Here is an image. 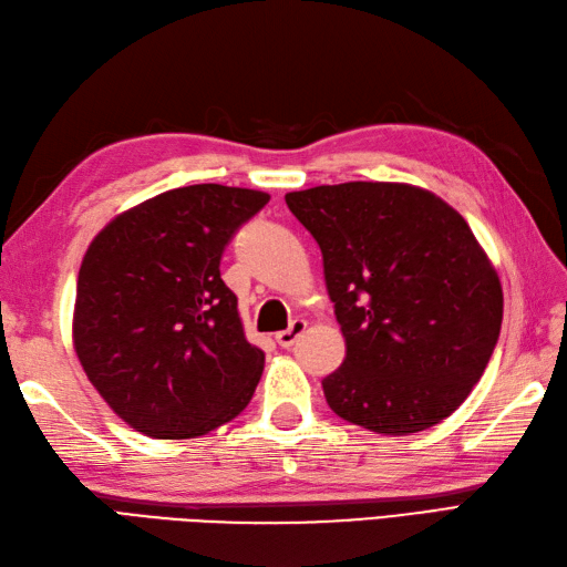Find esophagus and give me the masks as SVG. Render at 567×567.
I'll return each instance as SVG.
<instances>
[{"mask_svg": "<svg viewBox=\"0 0 567 567\" xmlns=\"http://www.w3.org/2000/svg\"><path fill=\"white\" fill-rule=\"evenodd\" d=\"M308 329V322L306 320H293L291 327L284 329V331H276V343H279L281 349H291L296 339L302 334V331Z\"/></svg>", "mask_w": 567, "mask_h": 567, "instance_id": "1", "label": "esophagus"}]
</instances>
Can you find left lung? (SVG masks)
Returning <instances> with one entry per match:
<instances>
[{"label": "left lung", "mask_w": 567, "mask_h": 567, "mask_svg": "<svg viewBox=\"0 0 567 567\" xmlns=\"http://www.w3.org/2000/svg\"><path fill=\"white\" fill-rule=\"evenodd\" d=\"M310 230L347 358L322 380L329 409L382 435L433 427L486 370L503 286L457 209L406 183L288 192Z\"/></svg>", "instance_id": "1"}]
</instances>
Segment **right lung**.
I'll return each instance as SVG.
<instances>
[{
    "label": "right lung",
    "instance_id": "obj_1",
    "mask_svg": "<svg viewBox=\"0 0 567 567\" xmlns=\"http://www.w3.org/2000/svg\"><path fill=\"white\" fill-rule=\"evenodd\" d=\"M267 192L189 185L117 214L79 269L72 341L105 404L156 440L199 437L250 404L265 351L247 341L220 252Z\"/></svg>",
    "mask_w": 567,
    "mask_h": 567
}]
</instances>
